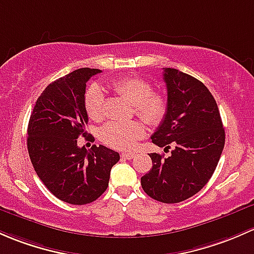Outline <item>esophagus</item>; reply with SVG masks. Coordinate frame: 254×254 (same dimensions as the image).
<instances>
[{"label": "esophagus", "instance_id": "1", "mask_svg": "<svg viewBox=\"0 0 254 254\" xmlns=\"http://www.w3.org/2000/svg\"><path fill=\"white\" fill-rule=\"evenodd\" d=\"M121 156H122V159H126V160H129V159L134 158L135 153H124Z\"/></svg>", "mask_w": 254, "mask_h": 254}]
</instances>
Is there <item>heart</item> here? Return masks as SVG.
I'll list each match as a JSON object with an SVG mask.
<instances>
[{
  "label": "heart",
  "instance_id": "1",
  "mask_svg": "<svg viewBox=\"0 0 254 254\" xmlns=\"http://www.w3.org/2000/svg\"><path fill=\"white\" fill-rule=\"evenodd\" d=\"M115 93L126 99L143 121L149 125H159L167 112L166 98L161 93L153 91L148 80L139 77H126L111 83ZM84 106L87 114L94 121H100L105 116V94L99 85H91L85 93ZM144 135V127L137 121L106 124L100 129V139L106 145L120 150H128Z\"/></svg>",
  "mask_w": 254,
  "mask_h": 254
}]
</instances>
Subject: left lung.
Returning a JSON list of instances; mask_svg holds the SVG:
<instances>
[{"mask_svg":"<svg viewBox=\"0 0 254 254\" xmlns=\"http://www.w3.org/2000/svg\"><path fill=\"white\" fill-rule=\"evenodd\" d=\"M167 88L165 119L151 135L164 150V159L151 153L150 171L140 179L149 197L163 203H180L199 192L215 171L225 144L218 105L200 80L175 68L164 69Z\"/></svg>","mask_w":254,"mask_h":254,"instance_id":"1","label":"left lung"}]
</instances>
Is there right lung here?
Masks as SVG:
<instances>
[{"mask_svg": "<svg viewBox=\"0 0 254 254\" xmlns=\"http://www.w3.org/2000/svg\"><path fill=\"white\" fill-rule=\"evenodd\" d=\"M79 68L59 78L36 100L28 125V153L39 179L55 197L74 205L98 199L109 186L120 154L104 145L79 148L85 137L87 82L100 73Z\"/></svg>", "mask_w": 254, "mask_h": 254, "instance_id": "add662e5", "label": "right lung"}]
</instances>
